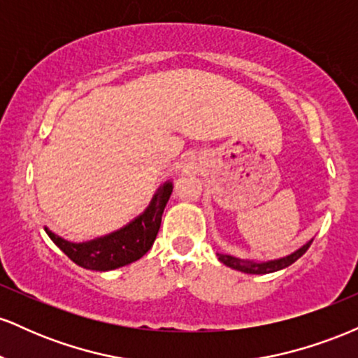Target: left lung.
<instances>
[{"instance_id":"1","label":"left lung","mask_w":358,"mask_h":358,"mask_svg":"<svg viewBox=\"0 0 358 358\" xmlns=\"http://www.w3.org/2000/svg\"><path fill=\"white\" fill-rule=\"evenodd\" d=\"M311 242H313V241L308 242V244L303 245L301 249H298L296 252L289 254V256H286V257L276 259V261H266V262L244 261V259L229 256V254H219V261L224 262V264L229 266V268L241 271V273H248V274H269V273H274V271L285 269V268H287V266L293 264L294 261H298V259L306 252L308 248H310Z\"/></svg>"}]
</instances>
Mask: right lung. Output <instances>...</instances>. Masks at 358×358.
<instances>
[{"label":"right lung","mask_w":358,"mask_h":358,"mask_svg":"<svg viewBox=\"0 0 358 358\" xmlns=\"http://www.w3.org/2000/svg\"><path fill=\"white\" fill-rule=\"evenodd\" d=\"M171 190H173L171 182L163 183L145 213H141L126 227L119 229L109 236L99 237V239L76 244V242H69L55 236L48 229H45V232L55 242L62 252L67 254L69 259H72L82 268L94 271L117 269L121 266L138 261L151 249L156 236H158L163 210L170 200Z\"/></svg>","instance_id":"right-lung-1"}]
</instances>
